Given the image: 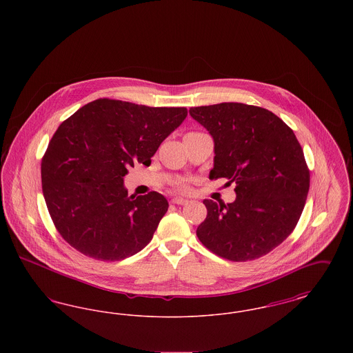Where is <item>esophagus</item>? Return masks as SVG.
<instances>
[{
  "label": "esophagus",
  "mask_w": 353,
  "mask_h": 353,
  "mask_svg": "<svg viewBox=\"0 0 353 353\" xmlns=\"http://www.w3.org/2000/svg\"><path fill=\"white\" fill-rule=\"evenodd\" d=\"M172 203H176V205H184V203H188V200H185L183 197H174V199H172Z\"/></svg>",
  "instance_id": "34e87169"
}]
</instances>
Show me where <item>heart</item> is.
Here are the masks:
<instances>
[{"label":"heart","mask_w":353,"mask_h":353,"mask_svg":"<svg viewBox=\"0 0 353 353\" xmlns=\"http://www.w3.org/2000/svg\"><path fill=\"white\" fill-rule=\"evenodd\" d=\"M181 188H183V189H185V185H181Z\"/></svg>","instance_id":"heart-1"}]
</instances>
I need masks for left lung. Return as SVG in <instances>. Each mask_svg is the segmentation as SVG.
Here are the masks:
<instances>
[{
    "label": "left lung",
    "instance_id": "1",
    "mask_svg": "<svg viewBox=\"0 0 353 353\" xmlns=\"http://www.w3.org/2000/svg\"><path fill=\"white\" fill-rule=\"evenodd\" d=\"M190 117L213 137L210 180L235 183L234 202L203 200L197 228L202 245L235 262L256 259L279 246L301 219L310 172L292 130L269 110L243 103L192 107Z\"/></svg>",
    "mask_w": 353,
    "mask_h": 353
}]
</instances>
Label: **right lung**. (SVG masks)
I'll use <instances>...</instances> for the list:
<instances>
[{
	"label": "right lung",
	"instance_id": "1",
	"mask_svg": "<svg viewBox=\"0 0 353 353\" xmlns=\"http://www.w3.org/2000/svg\"><path fill=\"white\" fill-rule=\"evenodd\" d=\"M186 115L185 107L98 99L58 127L41 164L42 192L55 228L74 249L120 261L150 243L168 201L157 192L128 196L124 176L136 161L150 165Z\"/></svg>",
	"mask_w": 353,
	"mask_h": 353
}]
</instances>
